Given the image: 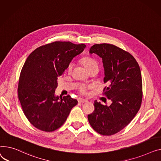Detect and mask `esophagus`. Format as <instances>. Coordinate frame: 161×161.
Here are the masks:
<instances>
[{"label":"esophagus","instance_id":"obj_1","mask_svg":"<svg viewBox=\"0 0 161 161\" xmlns=\"http://www.w3.org/2000/svg\"><path fill=\"white\" fill-rule=\"evenodd\" d=\"M78 102H79V103H87V102H88V100H86V99H82V98H79V99H78Z\"/></svg>","mask_w":161,"mask_h":161}]
</instances>
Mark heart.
I'll return each mask as SVG.
<instances>
[{
	"label": "heart",
	"mask_w": 161,
	"mask_h": 161,
	"mask_svg": "<svg viewBox=\"0 0 161 161\" xmlns=\"http://www.w3.org/2000/svg\"><path fill=\"white\" fill-rule=\"evenodd\" d=\"M80 60H81L82 64L84 65V67L86 68V69L88 71H89L91 69L94 68H98L97 62L93 58L88 57V56H84V57H82L81 58ZM73 66H74L73 62H71L69 63V64L68 65V67H67L68 73H70L72 71ZM90 87V86H84V85H81V86L79 88V90L80 93L85 94L86 93V90Z\"/></svg>",
	"instance_id": "obj_1"
}]
</instances>
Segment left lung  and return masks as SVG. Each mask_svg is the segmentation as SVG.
I'll return each instance as SVG.
<instances>
[{
	"mask_svg": "<svg viewBox=\"0 0 161 161\" xmlns=\"http://www.w3.org/2000/svg\"><path fill=\"white\" fill-rule=\"evenodd\" d=\"M93 53L103 60L104 82L108 84L103 94L112 101V104L103 105L95 101V109L88 119L97 133L110 136L124 129L140 108L143 96L141 71L133 56L114 45H93L90 54Z\"/></svg>",
	"mask_w": 161,
	"mask_h": 161,
	"instance_id": "left-lung-1",
	"label": "left lung"
}]
</instances>
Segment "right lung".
Listing matches in <instances>:
<instances>
[{
	"mask_svg": "<svg viewBox=\"0 0 161 161\" xmlns=\"http://www.w3.org/2000/svg\"><path fill=\"white\" fill-rule=\"evenodd\" d=\"M85 47L83 43L54 42L39 47L28 56L19 80L18 97L27 119L37 129H58L77 105L69 95L60 99L54 92L58 77Z\"/></svg>",
	"mask_w": 161,
	"mask_h": 161,
	"instance_id": "add662e5",
	"label": "right lung"
}]
</instances>
